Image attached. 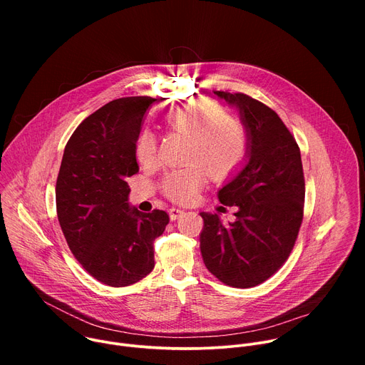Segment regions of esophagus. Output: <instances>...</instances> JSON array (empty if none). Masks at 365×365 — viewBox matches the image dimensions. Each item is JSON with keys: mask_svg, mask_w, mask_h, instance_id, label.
<instances>
[{"mask_svg": "<svg viewBox=\"0 0 365 365\" xmlns=\"http://www.w3.org/2000/svg\"><path fill=\"white\" fill-rule=\"evenodd\" d=\"M185 212L182 210H179V207H172V210H169V217L172 221H176L178 218H180Z\"/></svg>", "mask_w": 365, "mask_h": 365, "instance_id": "esophagus-1", "label": "esophagus"}]
</instances>
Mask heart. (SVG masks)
<instances>
[{
	"label": "heart",
	"instance_id": "1",
	"mask_svg": "<svg viewBox=\"0 0 365 365\" xmlns=\"http://www.w3.org/2000/svg\"><path fill=\"white\" fill-rule=\"evenodd\" d=\"M162 123L173 133L189 138L186 160L189 166L170 172L163 183V193L178 202L195 200L207 180V175L221 180L232 176L248 154L245 127L228 115L212 101H195L163 114ZM140 163L151 165L158 159V138L148 128L140 131L135 141Z\"/></svg>",
	"mask_w": 365,
	"mask_h": 365
}]
</instances>
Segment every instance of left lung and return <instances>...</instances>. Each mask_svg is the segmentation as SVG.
Returning a JSON list of instances; mask_svg holds the SVG:
<instances>
[{
  "instance_id": "8db88e82",
  "label": "left lung",
  "mask_w": 365,
  "mask_h": 365,
  "mask_svg": "<svg viewBox=\"0 0 365 365\" xmlns=\"http://www.w3.org/2000/svg\"><path fill=\"white\" fill-rule=\"evenodd\" d=\"M214 93L240 110L250 145L241 170L218 192L222 205L237 206L235 221L225 224L218 214L200 212V252L218 280L247 289L272 277L294 247L304 203L300 150L263 102L241 92Z\"/></svg>"
}]
</instances>
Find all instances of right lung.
I'll list each match as a JSON object with an SVG mask.
<instances>
[{
    "instance_id": "add662e5",
    "label": "right lung",
    "mask_w": 365,
    "mask_h": 365,
    "mask_svg": "<svg viewBox=\"0 0 365 365\" xmlns=\"http://www.w3.org/2000/svg\"><path fill=\"white\" fill-rule=\"evenodd\" d=\"M150 96L114 99L71 135L56 182L58 220L82 267L98 282L124 287L154 267V240L169 224L165 211L128 203L127 178L138 172L135 141Z\"/></svg>"
}]
</instances>
